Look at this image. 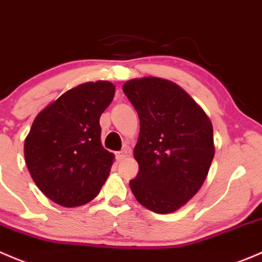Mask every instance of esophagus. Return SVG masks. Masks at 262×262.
Wrapping results in <instances>:
<instances>
[{
    "mask_svg": "<svg viewBox=\"0 0 262 262\" xmlns=\"http://www.w3.org/2000/svg\"><path fill=\"white\" fill-rule=\"evenodd\" d=\"M128 156V149L126 147V149L118 151L117 154H116V158H117V160H123L125 158H127Z\"/></svg>",
    "mask_w": 262,
    "mask_h": 262,
    "instance_id": "34e87169",
    "label": "esophagus"
}]
</instances>
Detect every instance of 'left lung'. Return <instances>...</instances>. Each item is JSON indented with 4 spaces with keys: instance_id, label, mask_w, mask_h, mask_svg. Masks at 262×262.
Listing matches in <instances>:
<instances>
[{
    "instance_id": "1",
    "label": "left lung",
    "mask_w": 262,
    "mask_h": 262,
    "mask_svg": "<svg viewBox=\"0 0 262 262\" xmlns=\"http://www.w3.org/2000/svg\"><path fill=\"white\" fill-rule=\"evenodd\" d=\"M140 118L134 149L139 174L130 182L135 198L155 213H171L201 189L214 156L208 116L183 88L156 77L122 87Z\"/></svg>"
}]
</instances>
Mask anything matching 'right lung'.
Here are the masks:
<instances>
[{"label":"right lung","instance_id":"1","mask_svg":"<svg viewBox=\"0 0 262 262\" xmlns=\"http://www.w3.org/2000/svg\"><path fill=\"white\" fill-rule=\"evenodd\" d=\"M111 82L79 84L61 94L34 120L24 145L25 161L40 190L63 207L98 195L115 155L101 144L99 117L115 96Z\"/></svg>","mask_w":262,"mask_h":262}]
</instances>
